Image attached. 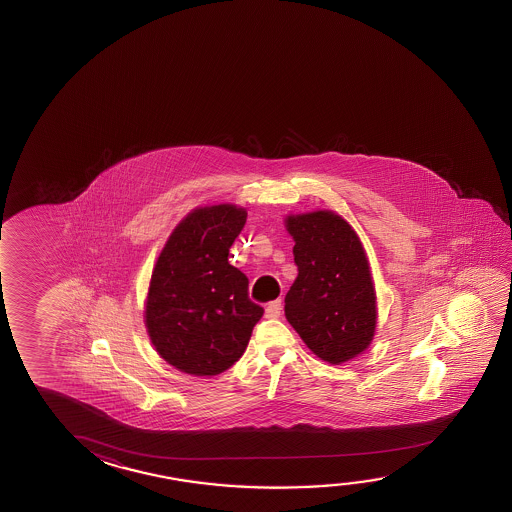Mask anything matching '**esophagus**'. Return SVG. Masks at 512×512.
Segmentation results:
<instances>
[{"label": "esophagus", "mask_w": 512, "mask_h": 512, "mask_svg": "<svg viewBox=\"0 0 512 512\" xmlns=\"http://www.w3.org/2000/svg\"><path fill=\"white\" fill-rule=\"evenodd\" d=\"M281 311H283V302H281V298H277V300L268 304L267 309H265V316L274 320V318L281 316Z\"/></svg>", "instance_id": "34e87169"}]
</instances>
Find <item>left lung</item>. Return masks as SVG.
<instances>
[{"label":"left lung","mask_w":512,"mask_h":512,"mask_svg":"<svg viewBox=\"0 0 512 512\" xmlns=\"http://www.w3.org/2000/svg\"><path fill=\"white\" fill-rule=\"evenodd\" d=\"M297 279L284 313L307 348L328 364L357 357L376 328V293L360 238L343 217L320 210L290 215Z\"/></svg>","instance_id":"1"}]
</instances>
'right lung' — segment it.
Listing matches in <instances>:
<instances>
[{
    "label": "right lung",
    "mask_w": 512,
    "mask_h": 512,
    "mask_svg": "<svg viewBox=\"0 0 512 512\" xmlns=\"http://www.w3.org/2000/svg\"><path fill=\"white\" fill-rule=\"evenodd\" d=\"M247 221L244 208H198L176 226L153 268L146 298L148 336L182 373L214 376L244 355L263 307L249 279L229 265V247Z\"/></svg>",
    "instance_id": "obj_1"
}]
</instances>
